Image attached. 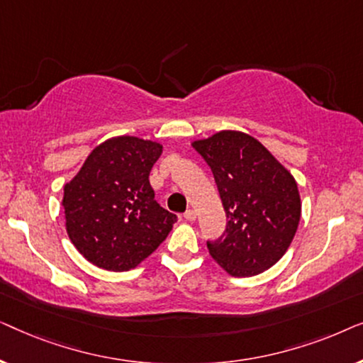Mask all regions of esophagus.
I'll return each instance as SVG.
<instances>
[{"label": "esophagus", "instance_id": "34e87169", "mask_svg": "<svg viewBox=\"0 0 363 363\" xmlns=\"http://www.w3.org/2000/svg\"><path fill=\"white\" fill-rule=\"evenodd\" d=\"M185 220L188 221H195L196 220V211L195 210H188L185 213Z\"/></svg>", "mask_w": 363, "mask_h": 363}]
</instances>
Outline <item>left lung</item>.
Here are the masks:
<instances>
[{"label":"left lung","instance_id":"1","mask_svg":"<svg viewBox=\"0 0 363 363\" xmlns=\"http://www.w3.org/2000/svg\"><path fill=\"white\" fill-rule=\"evenodd\" d=\"M191 145L211 167L228 218L225 235L208 242L211 257L235 277L267 271L286 255L299 226L296 178L245 132L220 130Z\"/></svg>","mask_w":363,"mask_h":363}]
</instances>
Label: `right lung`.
<instances>
[{
    "label": "right lung",
    "mask_w": 363,
    "mask_h": 363,
    "mask_svg": "<svg viewBox=\"0 0 363 363\" xmlns=\"http://www.w3.org/2000/svg\"><path fill=\"white\" fill-rule=\"evenodd\" d=\"M163 145L140 137L107 138L64 185L69 240L94 266L130 271L165 241L177 216L155 201L152 167Z\"/></svg>",
    "instance_id": "1"
}]
</instances>
